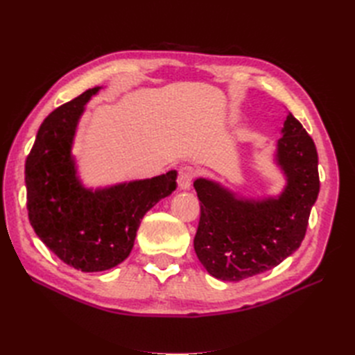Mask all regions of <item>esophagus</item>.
<instances>
[{
	"label": "esophagus",
	"instance_id": "obj_1",
	"mask_svg": "<svg viewBox=\"0 0 355 355\" xmlns=\"http://www.w3.org/2000/svg\"><path fill=\"white\" fill-rule=\"evenodd\" d=\"M196 176V171L192 167L189 166H184L179 168V175H178V184H179V188L180 189H189L191 188V184H192V179H194Z\"/></svg>",
	"mask_w": 355,
	"mask_h": 355
}]
</instances>
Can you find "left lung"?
<instances>
[{
    "label": "left lung",
    "mask_w": 355,
    "mask_h": 355,
    "mask_svg": "<svg viewBox=\"0 0 355 355\" xmlns=\"http://www.w3.org/2000/svg\"><path fill=\"white\" fill-rule=\"evenodd\" d=\"M275 161L286 176L280 196L241 198L218 182L197 179L201 216L194 249L207 272L240 282L282 263L302 243L318 197V155L314 141L288 112Z\"/></svg>",
    "instance_id": "obj_1"
}]
</instances>
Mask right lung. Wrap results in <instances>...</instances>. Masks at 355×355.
<instances>
[{"label":"right lung","instance_id":"right-lung-1","mask_svg":"<svg viewBox=\"0 0 355 355\" xmlns=\"http://www.w3.org/2000/svg\"><path fill=\"white\" fill-rule=\"evenodd\" d=\"M101 87L59 106L42 121L26 158L29 222L62 262L99 272L130 254L145 213L176 189V170L108 188H84L72 155L84 106Z\"/></svg>","mask_w":355,"mask_h":355}]
</instances>
